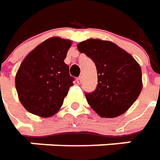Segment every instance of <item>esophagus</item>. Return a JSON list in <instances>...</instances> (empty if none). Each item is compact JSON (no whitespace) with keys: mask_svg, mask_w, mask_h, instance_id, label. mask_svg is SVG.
<instances>
[{"mask_svg":"<svg viewBox=\"0 0 160 160\" xmlns=\"http://www.w3.org/2000/svg\"><path fill=\"white\" fill-rule=\"evenodd\" d=\"M77 82H78L79 84H80V83L82 82V77H81V76H80V77H78V78H77Z\"/></svg>","mask_w":160,"mask_h":160,"instance_id":"34e87169","label":"esophagus"}]
</instances>
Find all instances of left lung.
<instances>
[{
  "label": "left lung",
  "mask_w": 160,
  "mask_h": 160,
  "mask_svg": "<svg viewBox=\"0 0 160 160\" xmlns=\"http://www.w3.org/2000/svg\"><path fill=\"white\" fill-rule=\"evenodd\" d=\"M77 48L97 66V88L85 93L90 107L102 118L127 112L142 88V70L135 58L115 43L98 39L80 42Z\"/></svg>",
  "instance_id": "1"
}]
</instances>
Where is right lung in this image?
<instances>
[{"label":"right lung","instance_id":"add662e5","mask_svg":"<svg viewBox=\"0 0 160 160\" xmlns=\"http://www.w3.org/2000/svg\"><path fill=\"white\" fill-rule=\"evenodd\" d=\"M72 42L58 37L48 39L30 52L16 75L21 103L29 112L51 117L61 108L74 78L63 62Z\"/></svg>","mask_w":160,"mask_h":160}]
</instances>
